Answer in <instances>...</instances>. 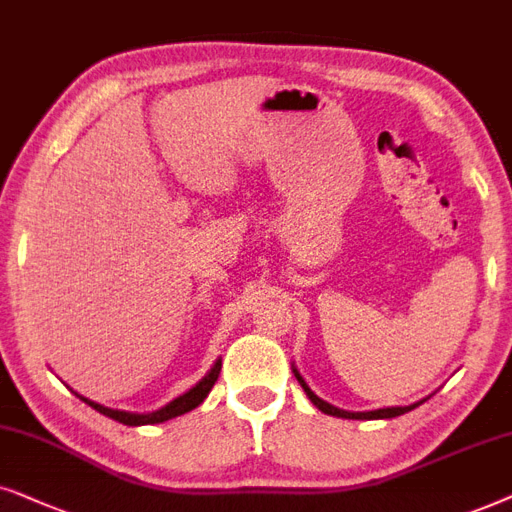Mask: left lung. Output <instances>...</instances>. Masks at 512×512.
<instances>
[{"instance_id": "obj_1", "label": "left lung", "mask_w": 512, "mask_h": 512, "mask_svg": "<svg viewBox=\"0 0 512 512\" xmlns=\"http://www.w3.org/2000/svg\"><path fill=\"white\" fill-rule=\"evenodd\" d=\"M292 372H295L297 381H299V384H302L304 393L309 395L311 403L316 405L320 412L332 414V417H342V419H391V417H400V414L410 412V410H414V407H419L421 403H424V400H421V403H414V405H410V407H386V410H374V412H344V410H337V407H332L330 403H325V400H320L318 395L313 393L309 386H306V381H304L302 377H299V372H297V370H292Z\"/></svg>"}]
</instances>
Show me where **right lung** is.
Wrapping results in <instances>:
<instances>
[{
    "label": "right lung",
    "mask_w": 512,
    "mask_h": 512,
    "mask_svg": "<svg viewBox=\"0 0 512 512\" xmlns=\"http://www.w3.org/2000/svg\"><path fill=\"white\" fill-rule=\"evenodd\" d=\"M220 370H222V363L217 360L213 370H210L206 377H203L199 384H196L194 388H189V391L185 395H180V398H175L173 403H168L166 407H161V410H156L152 414H131V412H121V410H109V407H102L98 403H93V400L88 398H79L84 400L86 405H91L95 412L105 414V417L119 421V424H126V426H145V424H161V421H168L173 417H180V414L185 412H192L194 407H199L203 400H206V395L210 393V388L215 386L217 377H220Z\"/></svg>",
    "instance_id": "right-lung-1"
}]
</instances>
